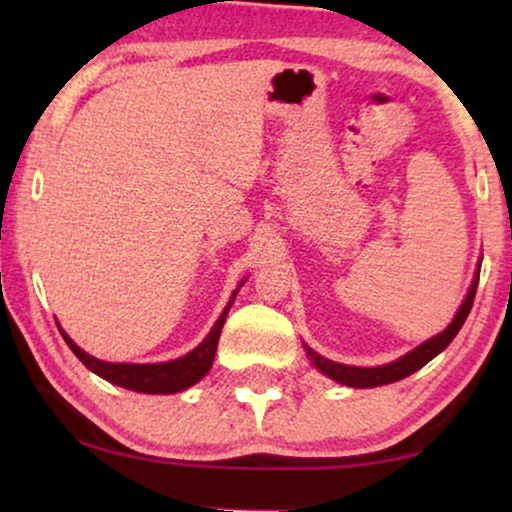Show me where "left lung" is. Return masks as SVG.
<instances>
[{
	"label": "left lung",
	"instance_id": "1",
	"mask_svg": "<svg viewBox=\"0 0 512 512\" xmlns=\"http://www.w3.org/2000/svg\"><path fill=\"white\" fill-rule=\"evenodd\" d=\"M480 265H482V256H480L478 270H475L471 289H468L464 303L459 305V310H457V314H454V319L450 321V326H447L445 331H440L438 335H433V338L424 340L422 345H417L415 349H410L408 354L398 356L396 361L384 363V366L361 368V366H347V363H338V361L326 359V356L317 354L312 347H307L305 342H303V347H305L307 356H310L312 366L317 368L319 373H324L326 377H331V380H335L338 384H345V387H354V389L382 387V384L398 382V380H403V377L417 373V370L424 368L431 359H436V356L443 352V349L454 340V335L461 331V326H464L468 312H471V307H473L475 291H478Z\"/></svg>",
	"mask_w": 512,
	"mask_h": 512
}]
</instances>
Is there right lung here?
I'll return each instance as SVG.
<instances>
[{"mask_svg":"<svg viewBox=\"0 0 512 512\" xmlns=\"http://www.w3.org/2000/svg\"><path fill=\"white\" fill-rule=\"evenodd\" d=\"M244 279L237 284V289L230 296L228 305L223 307V312L216 319V324L212 326V331L207 333V338L200 342L198 347L191 349V352L179 356V359L165 361V363H109V361H100L95 356H90L88 352L76 345V342L69 338V335L62 331L60 324V333L69 349L79 356V361L86 366L88 370H93L95 375H100L102 380H107L116 387L130 389V391H139V394H177V391H184L188 387H193L195 382H200L202 377L209 373L214 363V354L216 347H219V335L221 328L226 324V317L230 312V307L235 303L237 291L242 289Z\"/></svg>","mask_w":512,"mask_h":512,"instance_id":"1","label":"right lung"}]
</instances>
